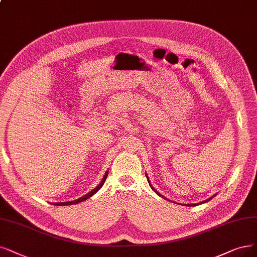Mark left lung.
<instances>
[{
	"label": "left lung",
	"mask_w": 257,
	"mask_h": 257,
	"mask_svg": "<svg viewBox=\"0 0 257 257\" xmlns=\"http://www.w3.org/2000/svg\"><path fill=\"white\" fill-rule=\"evenodd\" d=\"M146 178H147V181H148V183H149V185H150V187H151V189H153V191L158 195V196H160V197H162V198H164V199H166V200H168V199L167 198H165L163 195H161L158 191H157V189L153 186V185H151V183H150V181H149V179H148V176H147V174H146ZM214 197V196H213ZM213 197H211V198H208V199H206V200H204V201H202V202H199V203H195V204H193V203H191V204H184V205H186V206H195V205H197V204H202V203H205V202H207V201H210L211 200V199L213 198ZM168 201H170V200H168ZM179 204V203H178Z\"/></svg>",
	"instance_id": "obj_1"
}]
</instances>
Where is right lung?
Segmentation results:
<instances>
[{
    "label": "right lung",
    "instance_id": "1",
    "mask_svg": "<svg viewBox=\"0 0 257 257\" xmlns=\"http://www.w3.org/2000/svg\"><path fill=\"white\" fill-rule=\"evenodd\" d=\"M107 176H108V170L106 172V174H104V176H103V178H102V180L100 181V183L95 187L94 189H92L91 192H89L88 194H85L83 197H80V198H78V199H76V200H73V201H66V202H56V203H53L54 205H58V206H60V205H72V204H77V203H79V202H82V201H84V200H87V199H89L90 197H92L94 194H96L99 189L101 188V186L103 185V183H104V181H106V179H107Z\"/></svg>",
    "mask_w": 257,
    "mask_h": 257
}]
</instances>
